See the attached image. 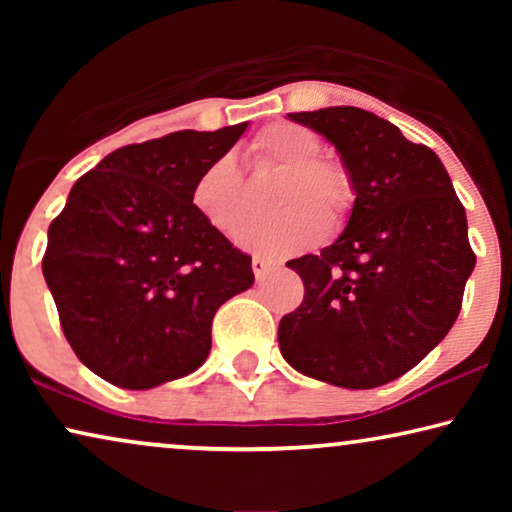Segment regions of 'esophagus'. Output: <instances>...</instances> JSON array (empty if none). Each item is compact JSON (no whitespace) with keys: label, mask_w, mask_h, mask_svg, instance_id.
<instances>
[{"label":"esophagus","mask_w":512,"mask_h":512,"mask_svg":"<svg viewBox=\"0 0 512 512\" xmlns=\"http://www.w3.org/2000/svg\"><path fill=\"white\" fill-rule=\"evenodd\" d=\"M272 265H275V261H270V258H265V256L256 254L254 258H251V268H254V275H256L258 282L265 279V275H268V272L272 270Z\"/></svg>","instance_id":"esophagus-1"}]
</instances>
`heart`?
<instances>
[{"label": "heart", "instance_id": "heart-1", "mask_svg": "<svg viewBox=\"0 0 512 512\" xmlns=\"http://www.w3.org/2000/svg\"><path fill=\"white\" fill-rule=\"evenodd\" d=\"M256 160L286 167L277 205L270 219L244 230V247L270 256H289L314 247L328 233V221L342 226L352 212L356 191L340 163L324 160L321 139L298 123H270L251 142ZM193 205L219 233L235 235L249 219L247 188L235 158L221 156L209 163L193 186Z\"/></svg>", "mask_w": 512, "mask_h": 512}]
</instances>
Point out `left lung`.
<instances>
[{
	"instance_id": "left-lung-1",
	"label": "left lung",
	"mask_w": 512,
	"mask_h": 512,
	"mask_svg": "<svg viewBox=\"0 0 512 512\" xmlns=\"http://www.w3.org/2000/svg\"><path fill=\"white\" fill-rule=\"evenodd\" d=\"M289 118L335 146L356 200L331 247L286 263L305 298L279 321V349L314 380L382 387L415 368L459 317L475 268L466 209L436 153L394 123L359 107Z\"/></svg>"
}]
</instances>
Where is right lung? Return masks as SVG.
Instances as JSON below:
<instances>
[{
  "label": "right lung",
  "instance_id": "right-lung-1",
  "mask_svg": "<svg viewBox=\"0 0 512 512\" xmlns=\"http://www.w3.org/2000/svg\"><path fill=\"white\" fill-rule=\"evenodd\" d=\"M249 123L179 130L109 153L69 191L41 261L83 366L123 389L198 370L219 307L254 284L251 256L193 205L202 170Z\"/></svg>",
  "mask_w": 512,
  "mask_h": 512
}]
</instances>
